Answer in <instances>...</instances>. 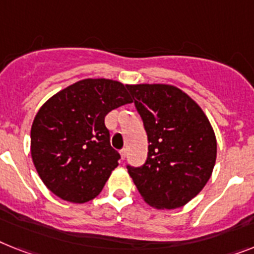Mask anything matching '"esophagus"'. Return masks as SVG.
<instances>
[{
    "label": "esophagus",
    "instance_id": "obj_1",
    "mask_svg": "<svg viewBox=\"0 0 254 254\" xmlns=\"http://www.w3.org/2000/svg\"><path fill=\"white\" fill-rule=\"evenodd\" d=\"M119 153H121V160L123 161V160H125V158H126V156H127V150L122 149Z\"/></svg>",
    "mask_w": 254,
    "mask_h": 254
}]
</instances>
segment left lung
I'll list each match as a JSON object with an SVG mask.
<instances>
[{"mask_svg": "<svg viewBox=\"0 0 254 254\" xmlns=\"http://www.w3.org/2000/svg\"><path fill=\"white\" fill-rule=\"evenodd\" d=\"M148 135V158L127 166L146 204L177 209L197 196L217 158L214 129L202 109L170 84L128 85Z\"/></svg>", "mask_w": 254, "mask_h": 254, "instance_id": "8db88e82", "label": "left lung"}]
</instances>
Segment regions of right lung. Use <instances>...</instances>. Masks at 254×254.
<instances>
[{
	"mask_svg": "<svg viewBox=\"0 0 254 254\" xmlns=\"http://www.w3.org/2000/svg\"><path fill=\"white\" fill-rule=\"evenodd\" d=\"M128 85L84 79L40 108L31 128V156L39 177L56 196L74 204L93 200L118 166L105 117L132 102Z\"/></svg>",
	"mask_w": 254,
	"mask_h": 254,
	"instance_id": "1",
	"label": "right lung"
}]
</instances>
